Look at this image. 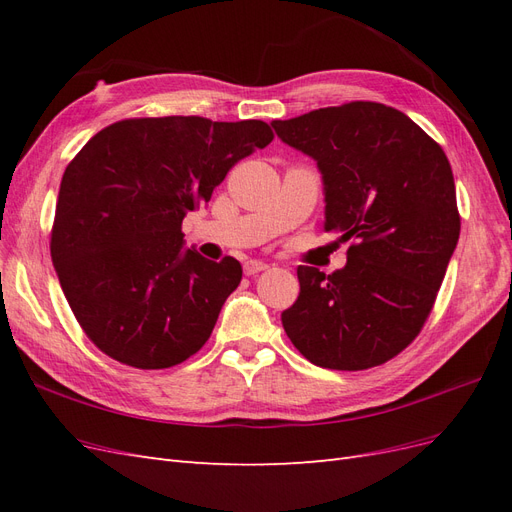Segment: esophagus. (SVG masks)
Returning <instances> with one entry per match:
<instances>
[{
  "instance_id": "obj_1",
  "label": "esophagus",
  "mask_w": 512,
  "mask_h": 512,
  "mask_svg": "<svg viewBox=\"0 0 512 512\" xmlns=\"http://www.w3.org/2000/svg\"><path fill=\"white\" fill-rule=\"evenodd\" d=\"M267 269H269V265H267V262H262V260H247L243 265L245 275H256V273L267 271Z\"/></svg>"
}]
</instances>
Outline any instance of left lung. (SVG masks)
I'll use <instances>...</instances> for the list:
<instances>
[{"instance_id": "8db88e82", "label": "left lung", "mask_w": 512, "mask_h": 512, "mask_svg": "<svg viewBox=\"0 0 512 512\" xmlns=\"http://www.w3.org/2000/svg\"><path fill=\"white\" fill-rule=\"evenodd\" d=\"M318 162L324 230L350 241L344 269L299 267L284 331L309 363L361 371L391 361L421 333L461 230L446 153L393 106L348 102L273 121Z\"/></svg>"}]
</instances>
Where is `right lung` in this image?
I'll return each mask as SVG.
<instances>
[{
	"mask_svg": "<svg viewBox=\"0 0 512 512\" xmlns=\"http://www.w3.org/2000/svg\"><path fill=\"white\" fill-rule=\"evenodd\" d=\"M271 141L258 119L134 117L91 136L66 166L51 258L74 318L106 356L166 369L205 346L243 269L181 250V222Z\"/></svg>",
	"mask_w": 512,
	"mask_h": 512,
	"instance_id": "add662e5",
	"label": "right lung"
}]
</instances>
